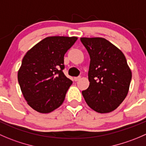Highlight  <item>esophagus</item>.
Masks as SVG:
<instances>
[{
    "label": "esophagus",
    "instance_id": "34e87169",
    "mask_svg": "<svg viewBox=\"0 0 146 146\" xmlns=\"http://www.w3.org/2000/svg\"><path fill=\"white\" fill-rule=\"evenodd\" d=\"M80 76H78V77H75L74 78V80H75V81H78V80H80Z\"/></svg>",
    "mask_w": 146,
    "mask_h": 146
}]
</instances>
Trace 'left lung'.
Wrapping results in <instances>:
<instances>
[{
	"label": "left lung",
	"mask_w": 146,
	"mask_h": 146,
	"mask_svg": "<svg viewBox=\"0 0 146 146\" xmlns=\"http://www.w3.org/2000/svg\"><path fill=\"white\" fill-rule=\"evenodd\" d=\"M90 58L89 87L82 91L88 106L100 113L114 111L129 90L132 73L120 49L103 38H80Z\"/></svg>",
	"instance_id": "1"
}]
</instances>
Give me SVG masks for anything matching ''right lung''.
<instances>
[{
    "instance_id": "1",
    "label": "right lung",
    "mask_w": 146,
    "mask_h": 146,
    "mask_svg": "<svg viewBox=\"0 0 146 146\" xmlns=\"http://www.w3.org/2000/svg\"><path fill=\"white\" fill-rule=\"evenodd\" d=\"M77 37H47L30 49L18 72V80L28 104L41 113L60 107L72 80L63 73L64 55Z\"/></svg>"
}]
</instances>
